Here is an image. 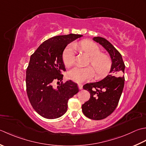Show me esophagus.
Instances as JSON below:
<instances>
[{"label":"esophagus","instance_id":"esophagus-1","mask_svg":"<svg viewBox=\"0 0 146 146\" xmlns=\"http://www.w3.org/2000/svg\"><path fill=\"white\" fill-rule=\"evenodd\" d=\"M78 87H79V89L80 90H81L82 89V85L81 84H78Z\"/></svg>","mask_w":146,"mask_h":146}]
</instances>
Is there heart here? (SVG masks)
Segmentation results:
<instances>
[{
	"label": "heart",
	"instance_id": "1",
	"mask_svg": "<svg viewBox=\"0 0 146 146\" xmlns=\"http://www.w3.org/2000/svg\"><path fill=\"white\" fill-rule=\"evenodd\" d=\"M74 47L90 56V63L93 65L98 76H102L108 72L111 68V62L109 56L100 52V48L97 44L91 41L84 40L81 43L70 45L65 49L63 55V61L65 66L70 67L75 62ZM95 72L91 66H76L68 71L67 77L76 82H82L94 76Z\"/></svg>",
	"mask_w": 146,
	"mask_h": 146
}]
</instances>
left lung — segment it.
Returning a JSON list of instances; mask_svg holds the SVG:
<instances>
[{"label":"left lung","instance_id":"8db88e82","mask_svg":"<svg viewBox=\"0 0 146 146\" xmlns=\"http://www.w3.org/2000/svg\"><path fill=\"white\" fill-rule=\"evenodd\" d=\"M93 40L100 44L110 56L109 74L98 82L86 84L83 89L90 93V98L82 105L86 117L99 120L111 115L117 108L124 87L125 66L122 56L105 38L97 36Z\"/></svg>","mask_w":146,"mask_h":146}]
</instances>
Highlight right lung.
<instances>
[{"instance_id": "right-lung-1", "label": "right lung", "mask_w": 146, "mask_h": 146, "mask_svg": "<svg viewBox=\"0 0 146 146\" xmlns=\"http://www.w3.org/2000/svg\"><path fill=\"white\" fill-rule=\"evenodd\" d=\"M82 36L69 34L52 37L31 55L26 70V91L33 108L41 117H62L67 111L68 100L79 92L76 83L70 80L62 82V72L65 71L62 56L67 44ZM55 81L59 82L56 88L52 87Z\"/></svg>"}]
</instances>
